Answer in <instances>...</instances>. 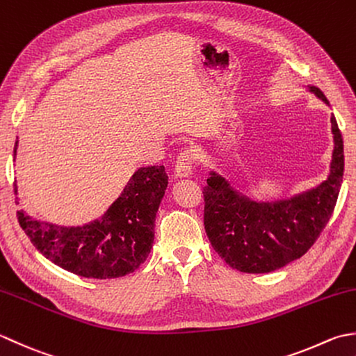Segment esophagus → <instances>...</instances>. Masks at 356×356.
I'll return each mask as SVG.
<instances>
[{"mask_svg": "<svg viewBox=\"0 0 356 356\" xmlns=\"http://www.w3.org/2000/svg\"><path fill=\"white\" fill-rule=\"evenodd\" d=\"M193 154L188 149L181 150L178 156H177V163H175V175L178 178H183V177H188L192 173L193 169Z\"/></svg>", "mask_w": 356, "mask_h": 356, "instance_id": "1", "label": "esophagus"}]
</instances>
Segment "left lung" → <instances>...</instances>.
<instances>
[{
    "mask_svg": "<svg viewBox=\"0 0 356 356\" xmlns=\"http://www.w3.org/2000/svg\"><path fill=\"white\" fill-rule=\"evenodd\" d=\"M312 93L329 104L324 93ZM330 173L320 186L289 200L257 202L210 172L204 193V227L215 252L239 272L269 273L301 258L321 235L335 209L344 173L343 136L335 117Z\"/></svg>",
    "mask_w": 356,
    "mask_h": 356,
    "instance_id": "left-lung-1",
    "label": "left lung"
}]
</instances>
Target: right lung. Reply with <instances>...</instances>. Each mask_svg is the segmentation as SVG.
<instances>
[{
	"instance_id": "obj_1",
	"label": "right lung",
	"mask_w": 356,
	"mask_h": 356,
	"mask_svg": "<svg viewBox=\"0 0 356 356\" xmlns=\"http://www.w3.org/2000/svg\"><path fill=\"white\" fill-rule=\"evenodd\" d=\"M17 146L18 141L13 155ZM165 187L164 165H147L134 173L99 220L84 226H55L33 220L23 210H18L17 216L35 248L64 270L84 278H120L136 270L149 257Z\"/></svg>"
}]
</instances>
